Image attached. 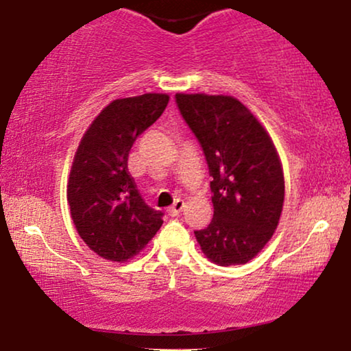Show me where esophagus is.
Returning a JSON list of instances; mask_svg holds the SVG:
<instances>
[{"label": "esophagus", "instance_id": "34e87169", "mask_svg": "<svg viewBox=\"0 0 351 351\" xmlns=\"http://www.w3.org/2000/svg\"><path fill=\"white\" fill-rule=\"evenodd\" d=\"M184 206H185V203H184V200H176L174 202V205L171 206V208L167 210V213L171 215V216H177L180 213V211L184 210Z\"/></svg>", "mask_w": 351, "mask_h": 351}]
</instances>
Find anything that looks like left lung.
Instances as JSON below:
<instances>
[{
	"mask_svg": "<svg viewBox=\"0 0 351 351\" xmlns=\"http://www.w3.org/2000/svg\"><path fill=\"white\" fill-rule=\"evenodd\" d=\"M176 104L213 177V219L195 231L198 244L216 265L247 263L274 236L283 210V169L274 141L231 96L176 94Z\"/></svg>",
	"mask_w": 351,
	"mask_h": 351,
	"instance_id": "obj_1",
	"label": "left lung"
}]
</instances>
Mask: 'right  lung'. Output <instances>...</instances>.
Segmentation results:
<instances>
[{
  "instance_id": "add662e5",
  "label": "right lung",
  "mask_w": 351,
  "mask_h": 351,
  "mask_svg": "<svg viewBox=\"0 0 351 351\" xmlns=\"http://www.w3.org/2000/svg\"><path fill=\"white\" fill-rule=\"evenodd\" d=\"M167 102V94L117 99L77 146L68 180L71 218L81 239L106 261L132 258L162 226L164 213L146 205L130 176L128 153Z\"/></svg>"
}]
</instances>
